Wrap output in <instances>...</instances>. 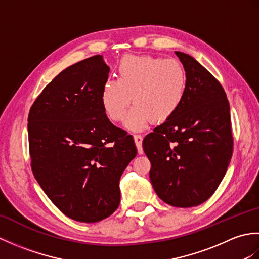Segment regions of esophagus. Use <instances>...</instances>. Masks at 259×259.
<instances>
[{"mask_svg":"<svg viewBox=\"0 0 259 259\" xmlns=\"http://www.w3.org/2000/svg\"><path fill=\"white\" fill-rule=\"evenodd\" d=\"M134 139H135V144L137 146V149H138V153L139 155H142V153H144V149H142V136L134 135Z\"/></svg>","mask_w":259,"mask_h":259,"instance_id":"obj_1","label":"esophagus"}]
</instances>
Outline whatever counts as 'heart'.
Returning <instances> with one entry per match:
<instances>
[{"instance_id": "1", "label": "heart", "mask_w": 259, "mask_h": 259, "mask_svg": "<svg viewBox=\"0 0 259 259\" xmlns=\"http://www.w3.org/2000/svg\"><path fill=\"white\" fill-rule=\"evenodd\" d=\"M188 79L180 61L153 56H128L119 64L118 79H108L101 92L102 107L115 122L125 119L129 129L140 130L151 120L160 123L183 103Z\"/></svg>"}]
</instances>
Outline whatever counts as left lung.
<instances>
[{
    "mask_svg": "<svg viewBox=\"0 0 259 259\" xmlns=\"http://www.w3.org/2000/svg\"><path fill=\"white\" fill-rule=\"evenodd\" d=\"M188 87L176 113L142 142L150 180L168 205L205 202L222 183L233 155L230 108L221 83L196 59L176 51Z\"/></svg>",
    "mask_w": 259,
    "mask_h": 259,
    "instance_id": "8db88e82",
    "label": "left lung"
}]
</instances>
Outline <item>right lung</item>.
<instances>
[{"label": "right lung", "instance_id": "obj_1", "mask_svg": "<svg viewBox=\"0 0 259 259\" xmlns=\"http://www.w3.org/2000/svg\"><path fill=\"white\" fill-rule=\"evenodd\" d=\"M110 68L102 56L60 72L31 107L33 175L65 216L97 223L120 203V177L137 156L133 136L113 125L101 92Z\"/></svg>", "mask_w": 259, "mask_h": 259}]
</instances>
